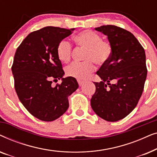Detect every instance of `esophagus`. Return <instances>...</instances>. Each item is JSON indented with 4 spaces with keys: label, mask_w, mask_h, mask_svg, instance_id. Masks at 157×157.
Listing matches in <instances>:
<instances>
[{
    "label": "esophagus",
    "mask_w": 157,
    "mask_h": 157,
    "mask_svg": "<svg viewBox=\"0 0 157 157\" xmlns=\"http://www.w3.org/2000/svg\"><path fill=\"white\" fill-rule=\"evenodd\" d=\"M77 81H78L79 86H82L83 83H84V81H81V80H80V79H78V80H77Z\"/></svg>",
    "instance_id": "1"
}]
</instances>
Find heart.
<instances>
[{
	"label": "heart",
	"instance_id": "obj_1",
	"mask_svg": "<svg viewBox=\"0 0 157 157\" xmlns=\"http://www.w3.org/2000/svg\"><path fill=\"white\" fill-rule=\"evenodd\" d=\"M74 41L81 48L85 49L83 62H74L66 68L68 76L78 79H85L95 70L94 62L101 65L108 61L111 54L110 43L102 40L99 34L92 31H84L74 36ZM59 59L64 63L70 61L72 55V46L67 40H62L56 48Z\"/></svg>",
	"mask_w": 157,
	"mask_h": 157
}]
</instances>
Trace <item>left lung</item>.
Wrapping results in <instances>:
<instances>
[{
	"label": "left lung",
	"mask_w": 157,
	"mask_h": 157,
	"mask_svg": "<svg viewBox=\"0 0 157 157\" xmlns=\"http://www.w3.org/2000/svg\"><path fill=\"white\" fill-rule=\"evenodd\" d=\"M95 30L107 36L112 51L108 61L96 73L101 81L94 82L96 91L91 106L101 119L117 121L134 110L142 94L147 75L145 51L125 29L107 25ZM111 80L115 83L110 84Z\"/></svg>",
	"instance_id": "8db88e82"
}]
</instances>
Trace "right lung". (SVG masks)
Segmentation results:
<instances>
[{
	"label": "right lung",
	"mask_w": 157,
	"mask_h": 157,
	"mask_svg": "<svg viewBox=\"0 0 157 157\" xmlns=\"http://www.w3.org/2000/svg\"><path fill=\"white\" fill-rule=\"evenodd\" d=\"M75 29L46 26L29 33L17 48L12 73L19 100L29 112L44 121L57 119L67 110L68 97L78 89L74 77L63 78L56 53L59 43ZM62 79L53 87L52 80Z\"/></svg>",
	"instance_id": "1"
}]
</instances>
